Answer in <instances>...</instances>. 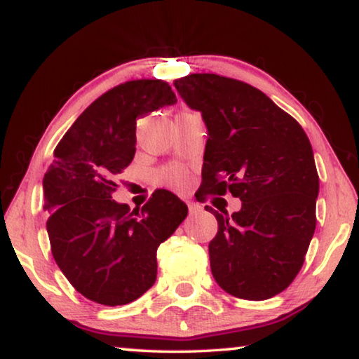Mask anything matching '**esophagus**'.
I'll return each mask as SVG.
<instances>
[{"mask_svg":"<svg viewBox=\"0 0 359 359\" xmlns=\"http://www.w3.org/2000/svg\"><path fill=\"white\" fill-rule=\"evenodd\" d=\"M187 206H189L190 214H196L198 211H200V206L195 205V203H191V201H187Z\"/></svg>","mask_w":359,"mask_h":359,"instance_id":"obj_1","label":"esophagus"}]
</instances>
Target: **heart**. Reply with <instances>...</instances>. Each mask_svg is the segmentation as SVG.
Wrapping results in <instances>:
<instances>
[{"instance_id":"heart-1","label":"heart","mask_w":359,"mask_h":359,"mask_svg":"<svg viewBox=\"0 0 359 359\" xmlns=\"http://www.w3.org/2000/svg\"><path fill=\"white\" fill-rule=\"evenodd\" d=\"M163 179L170 187L182 189L187 184V172L182 168H170L163 174Z\"/></svg>"}]
</instances>
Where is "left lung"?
Segmentation results:
<instances>
[{"instance_id":"8db88e82","label":"left lung","mask_w":359,"mask_h":359,"mask_svg":"<svg viewBox=\"0 0 359 359\" xmlns=\"http://www.w3.org/2000/svg\"><path fill=\"white\" fill-rule=\"evenodd\" d=\"M208 128L200 198H240L217 219L210 242L214 279L243 299H267L285 290L304 263L316 229L319 175L302 126L269 96L240 80L190 74L174 82Z\"/></svg>"}]
</instances>
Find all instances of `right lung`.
<instances>
[{"mask_svg":"<svg viewBox=\"0 0 359 359\" xmlns=\"http://www.w3.org/2000/svg\"><path fill=\"white\" fill-rule=\"evenodd\" d=\"M177 103L163 80H130L108 90L77 117L43 177L51 253L79 293L119 306L156 280V250L189 208L168 190L142 208L112 200L116 177L135 156L137 119Z\"/></svg>","mask_w":359,"mask_h":359,"instance_id":"add662e5","label":"right lung"}]
</instances>
